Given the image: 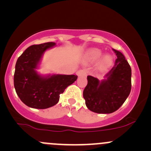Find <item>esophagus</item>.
<instances>
[{
    "instance_id": "obj_1",
    "label": "esophagus",
    "mask_w": 151,
    "mask_h": 151,
    "mask_svg": "<svg viewBox=\"0 0 151 151\" xmlns=\"http://www.w3.org/2000/svg\"><path fill=\"white\" fill-rule=\"evenodd\" d=\"M77 76L78 77H82V76H86L87 75V71H85L84 69H81V70H79L77 71Z\"/></svg>"
}]
</instances>
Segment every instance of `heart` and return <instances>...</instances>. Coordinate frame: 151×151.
I'll use <instances>...</instances> for the list:
<instances>
[{"mask_svg":"<svg viewBox=\"0 0 151 151\" xmlns=\"http://www.w3.org/2000/svg\"><path fill=\"white\" fill-rule=\"evenodd\" d=\"M102 55V52L100 50L96 48H93L88 50L86 53V59L89 62H94L98 60ZM112 63V58L109 55H106L101 58V61L99 62V66L101 68H106L109 66Z\"/></svg>","mask_w":151,"mask_h":151,"instance_id":"1","label":"heart"}]
</instances>
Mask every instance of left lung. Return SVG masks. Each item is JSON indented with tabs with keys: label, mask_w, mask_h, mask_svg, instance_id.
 <instances>
[{
	"label": "left lung",
	"mask_w": 151,
	"mask_h": 151,
	"mask_svg": "<svg viewBox=\"0 0 151 151\" xmlns=\"http://www.w3.org/2000/svg\"><path fill=\"white\" fill-rule=\"evenodd\" d=\"M117 55L115 65L99 81L88 76V85L83 91L85 104L91 111L99 114L115 112L129 96L132 88V68L124 55L112 49Z\"/></svg>",
	"instance_id": "1"
}]
</instances>
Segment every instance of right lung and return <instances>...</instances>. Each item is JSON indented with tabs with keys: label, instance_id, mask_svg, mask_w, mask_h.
<instances>
[{
	"label": "right lung",
	"instance_id": "obj_1",
	"mask_svg": "<svg viewBox=\"0 0 151 151\" xmlns=\"http://www.w3.org/2000/svg\"><path fill=\"white\" fill-rule=\"evenodd\" d=\"M47 42L30 46L18 58L14 85L17 94L25 105L35 109H47L58 102L60 94L74 83L77 75L52 74L42 76L36 71L44 53L55 45Z\"/></svg>",
	"mask_w": 151,
	"mask_h": 151
}]
</instances>
